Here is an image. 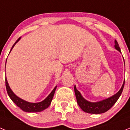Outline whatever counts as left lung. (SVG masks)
<instances>
[{"instance_id":"left-lung-1","label":"left lung","mask_w":130,"mask_h":130,"mask_svg":"<svg viewBox=\"0 0 130 130\" xmlns=\"http://www.w3.org/2000/svg\"><path fill=\"white\" fill-rule=\"evenodd\" d=\"M114 47L117 51H119V52L121 53L120 52V49L119 46V43L117 42V40H115ZM124 82L125 79L120 89L115 94L109 98H107L106 99L95 102H89V101L87 100L85 98H84L83 96L81 95V92L77 89L76 86L75 85L74 91H75V97H76L77 102L78 105L84 112H88V113L102 114V113L105 112L113 106V105L117 102V101L118 100V99L120 96L122 92V90H123Z\"/></svg>"}]
</instances>
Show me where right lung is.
Returning <instances> with one entry per match:
<instances>
[{"mask_svg": "<svg viewBox=\"0 0 130 130\" xmlns=\"http://www.w3.org/2000/svg\"><path fill=\"white\" fill-rule=\"evenodd\" d=\"M21 38H19L15 43L13 45V46L11 47V51L15 46V45L18 43L20 40ZM6 68V66H5ZM6 90L8 92L9 97L10 98V99L14 102L16 105H18L21 109H22L23 111L25 112H41V111H43V110L46 109L50 105L51 103V101L53 98L54 94L55 92L56 88H57V86H55L53 90L51 91V92L47 96L46 98H45L43 101L40 102H37V103H32V102H29L27 101H25L23 100L22 98L18 97L16 94H15V93L12 91L11 88L9 86V84L7 81V79L6 78Z\"/></svg>", "mask_w": 130, "mask_h": 130, "instance_id": "1", "label": "right lung"}]
</instances>
